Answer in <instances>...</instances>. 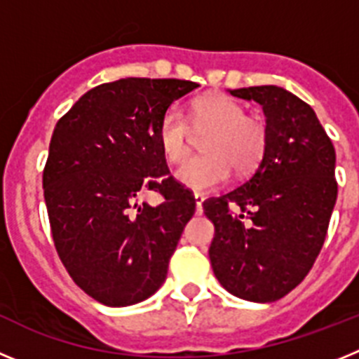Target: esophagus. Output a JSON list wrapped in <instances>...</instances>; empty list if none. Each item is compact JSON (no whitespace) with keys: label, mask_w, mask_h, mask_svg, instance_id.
Returning a JSON list of instances; mask_svg holds the SVG:
<instances>
[{"label":"esophagus","mask_w":359,"mask_h":359,"mask_svg":"<svg viewBox=\"0 0 359 359\" xmlns=\"http://www.w3.org/2000/svg\"><path fill=\"white\" fill-rule=\"evenodd\" d=\"M194 199H196V212H198V214H201V212H203V201H205V196L199 194V192H196Z\"/></svg>","instance_id":"obj_1"}]
</instances>
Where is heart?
Instances as JSON below:
<instances>
[{"label": "heart", "instance_id": "heart-1", "mask_svg": "<svg viewBox=\"0 0 359 359\" xmlns=\"http://www.w3.org/2000/svg\"><path fill=\"white\" fill-rule=\"evenodd\" d=\"M189 122L194 129H210L203 142L207 154L187 160L176 177L183 187L208 192L223 185L230 167L237 174H248L262 161L266 152L264 123L246 115L241 102L226 95H205L192 102ZM156 140L169 163H180L189 154V123L180 109L163 113L156 129Z\"/></svg>", "mask_w": 359, "mask_h": 359}]
</instances>
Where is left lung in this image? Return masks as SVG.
Here are the masks:
<instances>
[{
  "instance_id": "left-lung-1",
  "label": "left lung",
  "mask_w": 359,
  "mask_h": 359,
  "mask_svg": "<svg viewBox=\"0 0 359 359\" xmlns=\"http://www.w3.org/2000/svg\"><path fill=\"white\" fill-rule=\"evenodd\" d=\"M230 93L261 104L268 142L250 180L203 203L215 228L208 255L228 293L275 302L304 280L322 250L338 196L336 152L313 107L297 95L278 86Z\"/></svg>"
}]
</instances>
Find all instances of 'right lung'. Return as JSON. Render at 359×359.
I'll list each match as a JSON object with an SVG mask.
<instances>
[{
	"mask_svg": "<svg viewBox=\"0 0 359 359\" xmlns=\"http://www.w3.org/2000/svg\"><path fill=\"white\" fill-rule=\"evenodd\" d=\"M198 84L120 79L82 95L57 122L43 189L55 250L84 293L109 307L156 293L196 199L156 140L170 104ZM160 205L142 202L145 191Z\"/></svg>",
	"mask_w": 359,
	"mask_h": 359,
	"instance_id": "add662e5",
	"label": "right lung"
}]
</instances>
